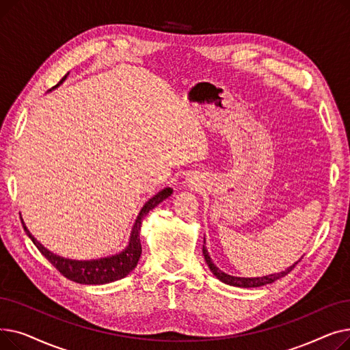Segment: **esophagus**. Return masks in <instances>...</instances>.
<instances>
[{
	"instance_id": "esophagus-1",
	"label": "esophagus",
	"mask_w": 350,
	"mask_h": 350,
	"mask_svg": "<svg viewBox=\"0 0 350 350\" xmlns=\"http://www.w3.org/2000/svg\"><path fill=\"white\" fill-rule=\"evenodd\" d=\"M191 183H193V181H191Z\"/></svg>"
}]
</instances>
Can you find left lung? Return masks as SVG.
<instances>
[{
    "instance_id": "obj_1",
    "label": "left lung",
    "mask_w": 350,
    "mask_h": 350,
    "mask_svg": "<svg viewBox=\"0 0 350 350\" xmlns=\"http://www.w3.org/2000/svg\"><path fill=\"white\" fill-rule=\"evenodd\" d=\"M204 244H206V238H204ZM203 255H204V260H206V262H207V265H208L210 271L215 275V277H217L219 281L224 282V284H227V285L240 286V288H256V286H262V285H267V284H272L273 281H277V280H280V278L285 277V275H286V273H289V272H291V269L298 264V262H295V264H293L292 267L286 268V269H285V271H282V272H278V273H271V275H265V277H256V278H240V277H232V275H228V273L223 272L221 269H218V268L213 264V261H211V258H210V255H208V251H207L206 245H203Z\"/></svg>"
}]
</instances>
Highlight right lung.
<instances>
[{
  "instance_id": "right-lung-1",
  "label": "right lung",
  "mask_w": 350,
  "mask_h": 350,
  "mask_svg": "<svg viewBox=\"0 0 350 350\" xmlns=\"http://www.w3.org/2000/svg\"><path fill=\"white\" fill-rule=\"evenodd\" d=\"M65 78L66 77H64L59 83H62ZM172 193L173 190L170 187H165L147 201V203L142 207L136 218L127 247L116 255L105 256V258H99V260L77 261V260L64 258V256L53 254L49 250H46L41 243L36 241V238L28 231L23 219L21 223L27 235L31 238V241L35 244V247L40 250V252L64 275L65 278L78 284H85V285H102V284H109V282L122 280L136 268L142 254V244H140V237H139L142 219L147 213L153 210L157 204H160L163 200L172 196Z\"/></svg>"
}]
</instances>
